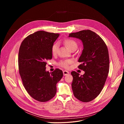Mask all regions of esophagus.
<instances>
[{
    "instance_id": "34e87169",
    "label": "esophagus",
    "mask_w": 124,
    "mask_h": 124,
    "mask_svg": "<svg viewBox=\"0 0 124 124\" xmlns=\"http://www.w3.org/2000/svg\"><path fill=\"white\" fill-rule=\"evenodd\" d=\"M63 73L64 76H67V75H68L69 74V72H68V71H67V70H63Z\"/></svg>"
}]
</instances>
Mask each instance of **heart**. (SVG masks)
I'll list each match as a JSON object with an SVG mask.
<instances>
[{"label":"heart","mask_w":124,"mask_h":124,"mask_svg":"<svg viewBox=\"0 0 124 124\" xmlns=\"http://www.w3.org/2000/svg\"><path fill=\"white\" fill-rule=\"evenodd\" d=\"M63 43L65 44V45L70 50H71L73 48H77L78 46V44L77 42L70 38H66L64 40ZM59 45L57 43H54L52 45L51 48V51L52 55H55L57 54L58 49ZM73 62V61L70 59H66V60H61L58 63V65L65 69H68L70 67V65Z\"/></svg>","instance_id":"b5f03b06"}]
</instances>
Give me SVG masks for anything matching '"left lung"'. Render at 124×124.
<instances>
[{
    "instance_id": "obj_1",
    "label": "left lung",
    "mask_w": 124,
    "mask_h": 124,
    "mask_svg": "<svg viewBox=\"0 0 124 124\" xmlns=\"http://www.w3.org/2000/svg\"><path fill=\"white\" fill-rule=\"evenodd\" d=\"M69 37L80 39L83 49L78 68L85 72L79 76L75 71L71 72L74 96L82 102H89L101 92L108 76L109 57L108 47L97 34L90 30H83L70 34Z\"/></svg>"
}]
</instances>
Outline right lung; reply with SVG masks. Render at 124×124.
<instances>
[{
	"label": "right lung",
	"mask_w": 124,
	"mask_h": 124,
	"mask_svg": "<svg viewBox=\"0 0 124 124\" xmlns=\"http://www.w3.org/2000/svg\"><path fill=\"white\" fill-rule=\"evenodd\" d=\"M58 33L38 31L26 37L19 49L18 65L23 85L34 99L46 102L56 93V84L63 77L62 70L46 71V61L52 59L51 48Z\"/></svg>",
	"instance_id": "right-lung-1"
}]
</instances>
